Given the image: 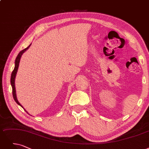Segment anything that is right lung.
<instances>
[{
    "label": "right lung",
    "instance_id": "1",
    "mask_svg": "<svg viewBox=\"0 0 149 149\" xmlns=\"http://www.w3.org/2000/svg\"><path fill=\"white\" fill-rule=\"evenodd\" d=\"M31 46V44H30V45L27 47L26 48L24 49L23 50H22L21 51L19 52V53L18 54V55L17 56L16 58V60H15V68L13 71L12 73H11V87H12V93H13V98L15 100V102H16V103L17 104L20 105L22 108L24 109L23 107L22 106V105L19 103L18 100H17V97H16V89H15V77H16V73H17V69H18V67H19V62H20V59H21V57L22 56V55L23 54V53L25 51H26L29 48V47ZM25 110V109H24ZM26 111V110H25ZM27 112V111H26ZM28 113V112H27Z\"/></svg>",
    "mask_w": 149,
    "mask_h": 149
}]
</instances>
